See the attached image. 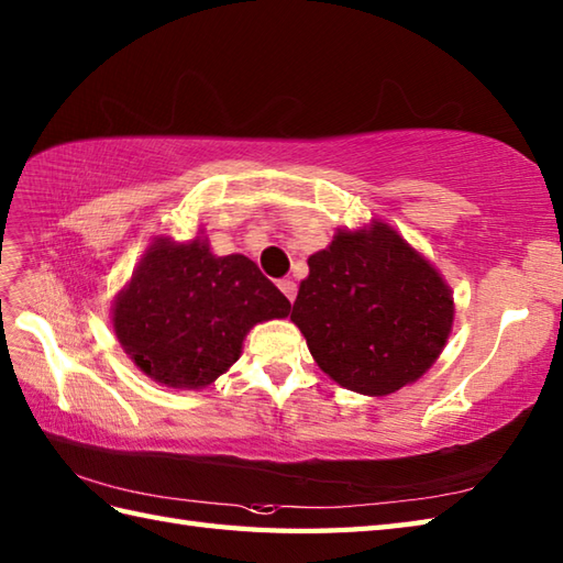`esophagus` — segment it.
Masks as SVG:
<instances>
[{"mask_svg": "<svg viewBox=\"0 0 563 563\" xmlns=\"http://www.w3.org/2000/svg\"><path fill=\"white\" fill-rule=\"evenodd\" d=\"M278 288H280V292L288 297L290 302H295V295H297V285H295V280H290V278H285V280H280L278 283Z\"/></svg>", "mask_w": 563, "mask_h": 563, "instance_id": "1", "label": "esophagus"}]
</instances>
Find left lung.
<instances>
[{
	"instance_id": "left-lung-1",
	"label": "left lung",
	"mask_w": 563,
	"mask_h": 563,
	"mask_svg": "<svg viewBox=\"0 0 563 563\" xmlns=\"http://www.w3.org/2000/svg\"><path fill=\"white\" fill-rule=\"evenodd\" d=\"M307 266L290 319L336 385L387 397L433 367L452 331V290L391 224L336 230Z\"/></svg>"
}]
</instances>
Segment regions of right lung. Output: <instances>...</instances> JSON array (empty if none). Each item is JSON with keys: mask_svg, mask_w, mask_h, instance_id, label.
I'll list each match as a JSON object with an SVG mask.
<instances>
[{"mask_svg": "<svg viewBox=\"0 0 563 563\" xmlns=\"http://www.w3.org/2000/svg\"><path fill=\"white\" fill-rule=\"evenodd\" d=\"M290 302L242 254L218 256L198 232L188 242L154 236L111 305V324L140 373L169 389H206L242 355L261 321Z\"/></svg>", "mask_w": 563, "mask_h": 563, "instance_id": "add662e5", "label": "right lung"}]
</instances>
